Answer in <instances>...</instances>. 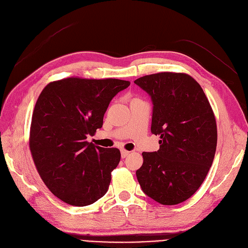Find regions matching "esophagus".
I'll list each match as a JSON object with an SVG mask.
<instances>
[{
	"label": "esophagus",
	"mask_w": 248,
	"mask_h": 248,
	"mask_svg": "<svg viewBox=\"0 0 248 248\" xmlns=\"http://www.w3.org/2000/svg\"><path fill=\"white\" fill-rule=\"evenodd\" d=\"M121 153H122V157L123 158H125L127 155L130 154V151H126V150H124V149H123L122 151H121Z\"/></svg>",
	"instance_id": "esophagus-1"
}]
</instances>
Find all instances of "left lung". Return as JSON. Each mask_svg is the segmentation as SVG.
Returning <instances> with one entry per match:
<instances>
[{"instance_id":"1","label":"left lung","mask_w":248,"mask_h":248,"mask_svg":"<svg viewBox=\"0 0 248 248\" xmlns=\"http://www.w3.org/2000/svg\"><path fill=\"white\" fill-rule=\"evenodd\" d=\"M151 97V133L159 149L143 152L136 171L146 195L176 205L193 195L212 167L217 132L214 111L202 88L189 75L158 72L135 81Z\"/></svg>"}]
</instances>
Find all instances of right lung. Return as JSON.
I'll use <instances>...</instances> for the list:
<instances>
[{
    "label": "right lung",
    "instance_id": "1",
    "mask_svg": "<svg viewBox=\"0 0 248 248\" xmlns=\"http://www.w3.org/2000/svg\"><path fill=\"white\" fill-rule=\"evenodd\" d=\"M130 84L67 78L50 82L36 100L30 149L45 185L63 202L86 206L107 192L121 151L95 146L87 137L102 127L110 101Z\"/></svg>",
    "mask_w": 248,
    "mask_h": 248
}]
</instances>
